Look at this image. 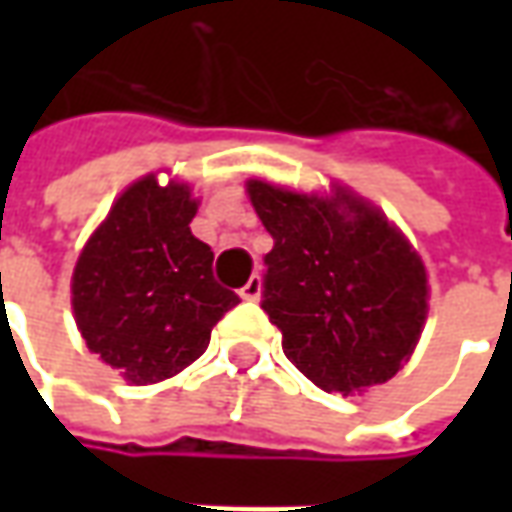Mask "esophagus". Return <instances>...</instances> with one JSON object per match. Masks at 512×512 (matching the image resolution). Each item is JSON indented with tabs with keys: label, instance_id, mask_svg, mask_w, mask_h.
I'll use <instances>...</instances> for the list:
<instances>
[{
	"label": "esophagus",
	"instance_id": "1",
	"mask_svg": "<svg viewBox=\"0 0 512 512\" xmlns=\"http://www.w3.org/2000/svg\"><path fill=\"white\" fill-rule=\"evenodd\" d=\"M260 293H263V282H260V277H257V274H252V277L246 279L244 288H241V299L257 301L260 299Z\"/></svg>",
	"mask_w": 512,
	"mask_h": 512
}]
</instances>
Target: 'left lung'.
I'll use <instances>...</instances> for the list:
<instances>
[{"label":"left lung","instance_id":"obj_1","mask_svg":"<svg viewBox=\"0 0 512 512\" xmlns=\"http://www.w3.org/2000/svg\"><path fill=\"white\" fill-rule=\"evenodd\" d=\"M274 238L263 310L312 384L354 395L406 365L428 318V274L406 235L343 186L334 197L246 183Z\"/></svg>","mask_w":512,"mask_h":512}]
</instances>
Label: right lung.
<instances>
[{"instance_id": "1", "label": "right lung", "mask_w": 512, "mask_h": 512, "mask_svg": "<svg viewBox=\"0 0 512 512\" xmlns=\"http://www.w3.org/2000/svg\"><path fill=\"white\" fill-rule=\"evenodd\" d=\"M189 183H131L76 260L71 304L87 348L128 384L172 378L205 354L238 304L213 279V252L191 235Z\"/></svg>"}]
</instances>
